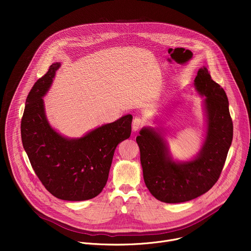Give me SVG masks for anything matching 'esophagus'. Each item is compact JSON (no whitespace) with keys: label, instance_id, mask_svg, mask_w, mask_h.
Listing matches in <instances>:
<instances>
[{"label":"esophagus","instance_id":"obj_1","mask_svg":"<svg viewBox=\"0 0 251 251\" xmlns=\"http://www.w3.org/2000/svg\"><path fill=\"white\" fill-rule=\"evenodd\" d=\"M143 125H144V120L140 117H135L132 123V129L133 131H138L140 128L143 127Z\"/></svg>","mask_w":251,"mask_h":251}]
</instances>
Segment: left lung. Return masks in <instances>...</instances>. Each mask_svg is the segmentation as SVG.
Wrapping results in <instances>:
<instances>
[{
	"mask_svg": "<svg viewBox=\"0 0 251 251\" xmlns=\"http://www.w3.org/2000/svg\"><path fill=\"white\" fill-rule=\"evenodd\" d=\"M195 84L205 96L207 114L205 141L195 160L174 162L164 139L151 128L142 129L136 138L146 187L168 203L188 201L209 191L220 178L231 145L233 125L225 90L205 67L198 71Z\"/></svg>",
	"mask_w": 251,
	"mask_h": 251,
	"instance_id": "left-lung-1",
	"label": "left lung"
}]
</instances>
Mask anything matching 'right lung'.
<instances>
[{"label":"right lung","mask_w":251,"mask_h":251,"mask_svg":"<svg viewBox=\"0 0 251 251\" xmlns=\"http://www.w3.org/2000/svg\"><path fill=\"white\" fill-rule=\"evenodd\" d=\"M59 63L50 66L30 89L21 122V135L30 165L45 188L64 201L98 196L108 180L115 149L131 135L132 115L103 125L80 139L69 140L49 124L43 96Z\"/></svg>","instance_id":"1"}]
</instances>
